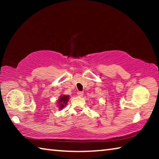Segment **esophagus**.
Instances as JSON below:
<instances>
[{
  "mask_svg": "<svg viewBox=\"0 0 159 159\" xmlns=\"http://www.w3.org/2000/svg\"><path fill=\"white\" fill-rule=\"evenodd\" d=\"M77 95L79 97H82L83 95V92H82V91H79V92L77 93Z\"/></svg>",
  "mask_w": 159,
  "mask_h": 159,
  "instance_id": "obj_1",
  "label": "esophagus"
}]
</instances>
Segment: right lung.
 <instances>
[{
  "label": "right lung",
  "mask_w": 159,
  "mask_h": 159,
  "mask_svg": "<svg viewBox=\"0 0 159 159\" xmlns=\"http://www.w3.org/2000/svg\"><path fill=\"white\" fill-rule=\"evenodd\" d=\"M69 99V95H63L60 96L57 102V105L58 107V108L60 110L62 109L64 107H65V106L66 105L67 102H68Z\"/></svg>",
  "instance_id": "1"
}]
</instances>
